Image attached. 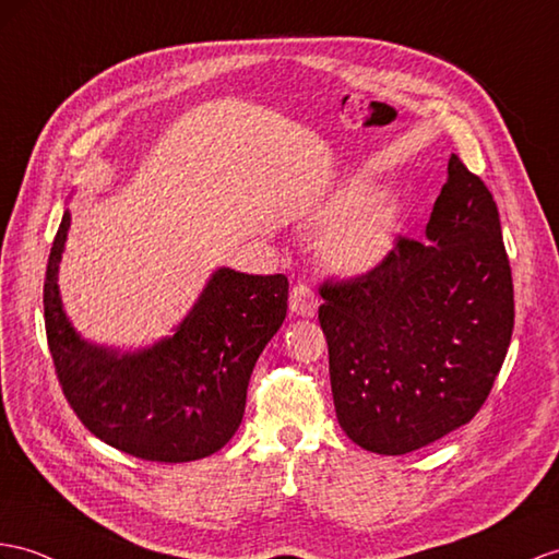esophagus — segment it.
I'll return each instance as SVG.
<instances>
[{
	"mask_svg": "<svg viewBox=\"0 0 559 559\" xmlns=\"http://www.w3.org/2000/svg\"><path fill=\"white\" fill-rule=\"evenodd\" d=\"M289 308H292V312H296V316H304V318L316 316V310H318L316 292H312L308 284H296L289 294Z\"/></svg>",
	"mask_w": 559,
	"mask_h": 559,
	"instance_id": "obj_1",
	"label": "esophagus"
}]
</instances>
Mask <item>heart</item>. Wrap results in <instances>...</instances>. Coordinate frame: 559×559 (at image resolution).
I'll return each mask as SVG.
<instances>
[{
	"label": "heart",
	"mask_w": 559,
	"mask_h": 559,
	"mask_svg": "<svg viewBox=\"0 0 559 559\" xmlns=\"http://www.w3.org/2000/svg\"><path fill=\"white\" fill-rule=\"evenodd\" d=\"M372 187L353 180L326 199L312 215L326 229L320 251L322 261L342 272H365L384 261L399 225V203L389 194L370 197Z\"/></svg>",
	"instance_id": "heart-1"
}]
</instances>
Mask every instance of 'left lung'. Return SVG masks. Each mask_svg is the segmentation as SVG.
I'll return each instance as SVG.
<instances>
[{
    "label": "left lung",
    "mask_w": 559,
    "mask_h": 559,
    "mask_svg": "<svg viewBox=\"0 0 559 559\" xmlns=\"http://www.w3.org/2000/svg\"><path fill=\"white\" fill-rule=\"evenodd\" d=\"M336 419L379 455L439 441L481 411L514 326L512 270L493 194L455 154L425 241L320 284Z\"/></svg>",
    "instance_id": "1"
}]
</instances>
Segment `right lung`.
<instances>
[{
	"mask_svg": "<svg viewBox=\"0 0 559 559\" xmlns=\"http://www.w3.org/2000/svg\"><path fill=\"white\" fill-rule=\"evenodd\" d=\"M68 227L66 211L45 275L47 344L68 405L94 437L140 460L221 451L241 425L253 365L287 318V277L217 270L170 338L118 356L83 342L63 316L57 272Z\"/></svg>",
	"mask_w": 559,
	"mask_h": 559,
	"instance_id": "obj_1",
	"label": "right lung"
}]
</instances>
